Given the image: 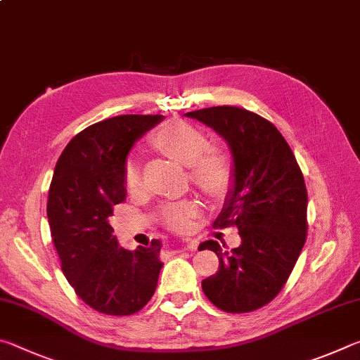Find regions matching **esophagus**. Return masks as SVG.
I'll use <instances>...</instances> for the list:
<instances>
[{
    "label": "esophagus",
    "mask_w": 360,
    "mask_h": 360,
    "mask_svg": "<svg viewBox=\"0 0 360 360\" xmlns=\"http://www.w3.org/2000/svg\"><path fill=\"white\" fill-rule=\"evenodd\" d=\"M182 246H184L187 251H195V249L198 248V243L192 241V240H186V241H182Z\"/></svg>",
    "instance_id": "34e87169"
}]
</instances>
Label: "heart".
<instances>
[{"label":"heart","instance_id":"heart-1","mask_svg":"<svg viewBox=\"0 0 360 360\" xmlns=\"http://www.w3.org/2000/svg\"><path fill=\"white\" fill-rule=\"evenodd\" d=\"M152 144L162 154L188 167L192 184L206 195L219 198L229 192L233 178L229 157L222 150L208 148V138L197 127L182 120L169 122L152 136ZM124 181L130 192H138L141 188V172L136 162L130 160L127 163ZM198 211L200 205L197 202L184 200L163 206L160 217L168 227L184 230Z\"/></svg>","mask_w":360,"mask_h":360}]
</instances>
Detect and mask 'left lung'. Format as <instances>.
<instances>
[{"instance_id": "8db88e82", "label": "left lung", "mask_w": 360, "mask_h": 360, "mask_svg": "<svg viewBox=\"0 0 360 360\" xmlns=\"http://www.w3.org/2000/svg\"><path fill=\"white\" fill-rule=\"evenodd\" d=\"M229 144L233 178L214 225L238 229L241 245L224 251L208 240L219 270L202 281L208 300L227 313H248L275 298L307 238L308 195L289 144L270 122L246 109L214 106L184 114Z\"/></svg>"}]
</instances>
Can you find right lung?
<instances>
[{
	"instance_id": "add662e5",
	"label": "right lung",
	"mask_w": 360,
	"mask_h": 360,
	"mask_svg": "<svg viewBox=\"0 0 360 360\" xmlns=\"http://www.w3.org/2000/svg\"><path fill=\"white\" fill-rule=\"evenodd\" d=\"M163 115H115L71 139L53 169L47 219L62 270L76 294L96 311L129 316L154 295L162 243L122 248L108 217L125 198V160Z\"/></svg>"
}]
</instances>
